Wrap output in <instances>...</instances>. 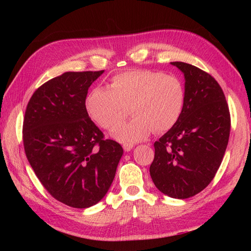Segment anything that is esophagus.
I'll return each instance as SVG.
<instances>
[{"mask_svg": "<svg viewBox=\"0 0 251 251\" xmlns=\"http://www.w3.org/2000/svg\"><path fill=\"white\" fill-rule=\"evenodd\" d=\"M132 148H134V146H132V145H128V143H125V145L123 146V149H124V151H126V152L131 151Z\"/></svg>", "mask_w": 251, "mask_h": 251, "instance_id": "1", "label": "esophagus"}]
</instances>
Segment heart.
Listing matches in <instances>:
<instances>
[{
    "label": "heart",
    "instance_id": "heart-1",
    "mask_svg": "<svg viewBox=\"0 0 251 251\" xmlns=\"http://www.w3.org/2000/svg\"><path fill=\"white\" fill-rule=\"evenodd\" d=\"M185 93L180 79L151 70H130L117 74L108 88L95 87L85 99L90 119L112 129L129 107L134 118L117 126L111 135L123 143L146 139L154 130L167 131L177 124L184 108Z\"/></svg>",
    "mask_w": 251,
    "mask_h": 251
}]
</instances>
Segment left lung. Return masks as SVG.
I'll use <instances>...</instances> for the list:
<instances>
[{
  "mask_svg": "<svg viewBox=\"0 0 251 251\" xmlns=\"http://www.w3.org/2000/svg\"><path fill=\"white\" fill-rule=\"evenodd\" d=\"M170 63L183 73L185 102L177 124L154 143L150 175L162 193L184 200L214 179L226 150L231 120L225 94L210 74L185 62Z\"/></svg>",
  "mask_w": 251,
  "mask_h": 251,
  "instance_id": "8db88e82",
  "label": "left lung"
}]
</instances>
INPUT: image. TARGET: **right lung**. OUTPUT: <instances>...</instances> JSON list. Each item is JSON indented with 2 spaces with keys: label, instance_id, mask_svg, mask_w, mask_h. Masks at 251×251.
Returning a JSON list of instances; mask_svg holds the SVG:
<instances>
[{
  "label": "right lung",
  "instance_id": "right-lung-1",
  "mask_svg": "<svg viewBox=\"0 0 251 251\" xmlns=\"http://www.w3.org/2000/svg\"><path fill=\"white\" fill-rule=\"evenodd\" d=\"M104 71L66 72L37 88L26 105V158L49 193L73 208L103 199L113 182L123 148L89 119L85 99Z\"/></svg>",
  "mask_w": 251,
  "mask_h": 251
}]
</instances>
